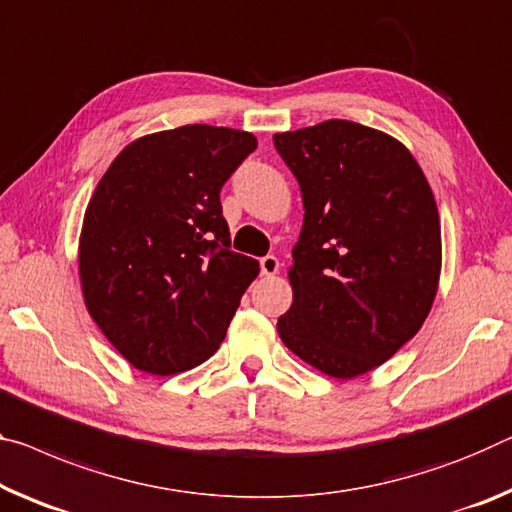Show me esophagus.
I'll use <instances>...</instances> for the list:
<instances>
[{"instance_id": "34e87169", "label": "esophagus", "mask_w": 512, "mask_h": 512, "mask_svg": "<svg viewBox=\"0 0 512 512\" xmlns=\"http://www.w3.org/2000/svg\"><path fill=\"white\" fill-rule=\"evenodd\" d=\"M259 269H262V275H266V278H273V275H278V271H280L278 257H273V255L262 257V259H259Z\"/></svg>"}]
</instances>
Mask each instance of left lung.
Here are the masks:
<instances>
[{
  "label": "left lung",
  "instance_id": "1",
  "mask_svg": "<svg viewBox=\"0 0 512 512\" xmlns=\"http://www.w3.org/2000/svg\"><path fill=\"white\" fill-rule=\"evenodd\" d=\"M273 143L305 207L280 339L326 376H362L415 337L433 307L442 234L431 184L401 141L351 120Z\"/></svg>",
  "mask_w": 512,
  "mask_h": 512
}]
</instances>
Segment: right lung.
<instances>
[{
    "label": "right lung",
    "mask_w": 512,
    "mask_h": 512,
    "mask_svg": "<svg viewBox=\"0 0 512 512\" xmlns=\"http://www.w3.org/2000/svg\"><path fill=\"white\" fill-rule=\"evenodd\" d=\"M255 148L241 129H166L129 143L97 184L79 237L81 294L139 371L170 376L212 358L257 278V259L230 250L221 207Z\"/></svg>",
    "instance_id": "right-lung-1"
}]
</instances>
